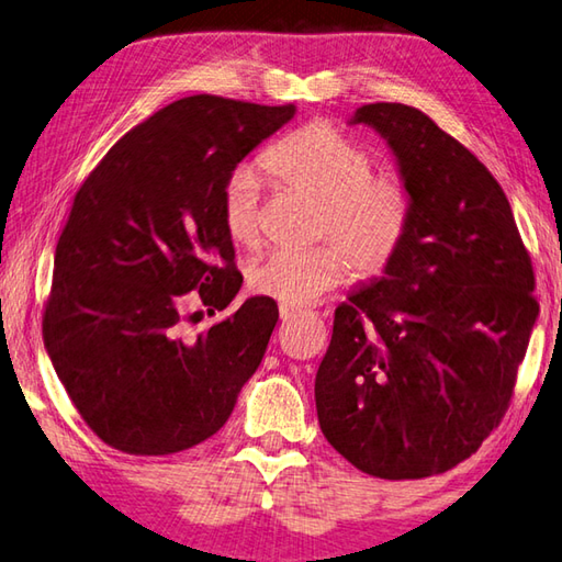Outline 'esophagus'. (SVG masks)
I'll return each mask as SVG.
<instances>
[{
  "mask_svg": "<svg viewBox=\"0 0 562 562\" xmlns=\"http://www.w3.org/2000/svg\"><path fill=\"white\" fill-rule=\"evenodd\" d=\"M279 313H281V321L283 323H289V321H295V317L301 315V311L299 308H289V305H281L279 308Z\"/></svg>",
  "mask_w": 562,
  "mask_h": 562,
  "instance_id": "obj_1",
  "label": "esophagus"
}]
</instances>
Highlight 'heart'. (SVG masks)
<instances>
[{
    "mask_svg": "<svg viewBox=\"0 0 562 562\" xmlns=\"http://www.w3.org/2000/svg\"><path fill=\"white\" fill-rule=\"evenodd\" d=\"M261 168L281 188L317 200L313 235L330 241L279 249L254 263L251 293L303 308L342 283L349 267L359 277H376L404 247L411 227L406 190L374 176L369 151L337 126H301L261 156ZM261 188V173L251 166L235 168L222 186V227L237 247L259 245Z\"/></svg>",
    "mask_w": 562,
    "mask_h": 562,
    "instance_id": "heart-1",
    "label": "heart"
}]
</instances>
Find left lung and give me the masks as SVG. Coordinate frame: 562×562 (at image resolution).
<instances>
[{"instance_id":"left-lung-1","label":"left lung","mask_w":562,"mask_h":562,"mask_svg":"<svg viewBox=\"0 0 562 562\" xmlns=\"http://www.w3.org/2000/svg\"><path fill=\"white\" fill-rule=\"evenodd\" d=\"M394 149L411 227L386 273L335 308L315 374L327 442L372 477L423 480L477 452L509 411L538 301L502 186L426 112L364 104Z\"/></svg>"}]
</instances>
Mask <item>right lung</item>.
<instances>
[{"label": "right lung", "mask_w": 562, "mask_h": 562, "mask_svg": "<svg viewBox=\"0 0 562 562\" xmlns=\"http://www.w3.org/2000/svg\"><path fill=\"white\" fill-rule=\"evenodd\" d=\"M293 104L193 94L126 132L85 178L60 232L44 342L88 428L126 454H173L225 426L277 327L271 299H235L222 186Z\"/></svg>", "instance_id": "add662e5"}]
</instances>
